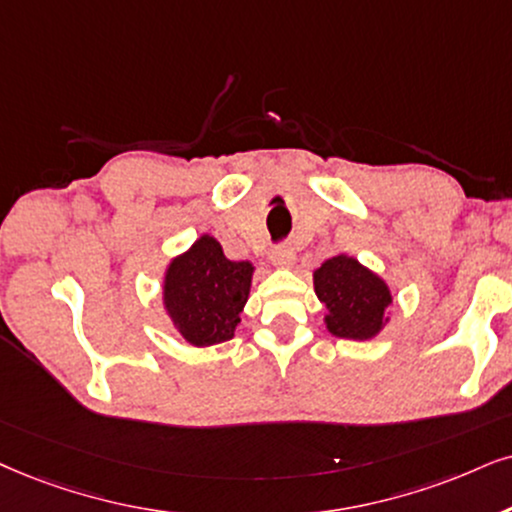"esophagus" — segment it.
<instances>
[{"mask_svg":"<svg viewBox=\"0 0 512 512\" xmlns=\"http://www.w3.org/2000/svg\"><path fill=\"white\" fill-rule=\"evenodd\" d=\"M271 262L281 269H290L295 264L293 248H290V245H278V248H274V252H271Z\"/></svg>","mask_w":512,"mask_h":512,"instance_id":"esophagus-1","label":"esophagus"}]
</instances>
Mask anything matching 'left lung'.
Segmentation results:
<instances>
[{"label": "left lung", "instance_id": "8db88e82", "mask_svg": "<svg viewBox=\"0 0 512 512\" xmlns=\"http://www.w3.org/2000/svg\"><path fill=\"white\" fill-rule=\"evenodd\" d=\"M314 293L326 304L323 321L335 338L371 340L390 321L387 283L349 255H335L314 271Z\"/></svg>", "mask_w": 512, "mask_h": 512}]
</instances>
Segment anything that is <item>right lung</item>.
<instances>
[{
    "instance_id": "1",
    "label": "right lung",
    "mask_w": 512,
    "mask_h": 512,
    "mask_svg": "<svg viewBox=\"0 0 512 512\" xmlns=\"http://www.w3.org/2000/svg\"><path fill=\"white\" fill-rule=\"evenodd\" d=\"M250 262L226 260L217 238L200 236L165 271L163 304L172 326L193 347L234 338L252 283Z\"/></svg>"
}]
</instances>
